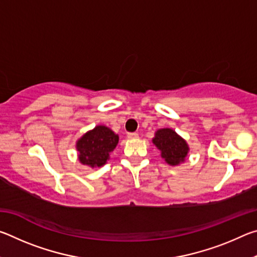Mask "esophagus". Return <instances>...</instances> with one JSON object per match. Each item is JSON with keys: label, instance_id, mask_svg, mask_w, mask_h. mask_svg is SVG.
Here are the masks:
<instances>
[{"label": "esophagus", "instance_id": "34e87169", "mask_svg": "<svg viewBox=\"0 0 257 257\" xmlns=\"http://www.w3.org/2000/svg\"><path fill=\"white\" fill-rule=\"evenodd\" d=\"M137 137H138L137 133H128V138L134 139V138H137Z\"/></svg>", "mask_w": 257, "mask_h": 257}]
</instances>
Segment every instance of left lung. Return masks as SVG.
<instances>
[{
	"mask_svg": "<svg viewBox=\"0 0 257 257\" xmlns=\"http://www.w3.org/2000/svg\"><path fill=\"white\" fill-rule=\"evenodd\" d=\"M153 144L161 152V156L170 165H179L184 162L189 147L184 138L170 128L159 129L155 133Z\"/></svg>",
	"mask_w": 257,
	"mask_h": 257,
	"instance_id": "obj_1",
	"label": "left lung"
}]
</instances>
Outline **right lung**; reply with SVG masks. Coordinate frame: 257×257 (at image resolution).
<instances>
[{
    "label": "right lung",
    "instance_id": "1",
    "mask_svg": "<svg viewBox=\"0 0 257 257\" xmlns=\"http://www.w3.org/2000/svg\"><path fill=\"white\" fill-rule=\"evenodd\" d=\"M119 136L105 125H96L77 141L78 159L90 168L102 167L110 159V153L118 145Z\"/></svg>",
    "mask_w": 257,
    "mask_h": 257
}]
</instances>
